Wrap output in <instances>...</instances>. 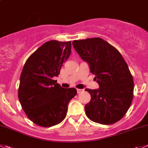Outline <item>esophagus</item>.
<instances>
[{"label":"esophagus","instance_id":"esophagus-1","mask_svg":"<svg viewBox=\"0 0 148 148\" xmlns=\"http://www.w3.org/2000/svg\"><path fill=\"white\" fill-rule=\"evenodd\" d=\"M82 91H83V90H82V89H77V93H80L81 92H82Z\"/></svg>","mask_w":148,"mask_h":148}]
</instances>
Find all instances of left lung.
I'll return each instance as SVG.
<instances>
[{
	"label": "left lung",
	"mask_w": 148,
	"mask_h": 148,
	"mask_svg": "<svg viewBox=\"0 0 148 148\" xmlns=\"http://www.w3.org/2000/svg\"><path fill=\"white\" fill-rule=\"evenodd\" d=\"M74 49L89 63L99 83L98 90L85 89L90 101L85 107L93 122L110 125L126 114L134 96V79L126 62L115 47L101 38L74 40Z\"/></svg>",
	"instance_id": "1"
}]
</instances>
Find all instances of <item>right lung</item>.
<instances>
[{"mask_svg": "<svg viewBox=\"0 0 148 148\" xmlns=\"http://www.w3.org/2000/svg\"><path fill=\"white\" fill-rule=\"evenodd\" d=\"M71 49V41H47L30 55L23 66L18 98L27 118L39 126L51 127L62 122L69 102L77 94L75 88H63L53 79L58 77Z\"/></svg>", "mask_w": 148, "mask_h": 148, "instance_id": "obj_1", "label": "right lung"}]
</instances>
